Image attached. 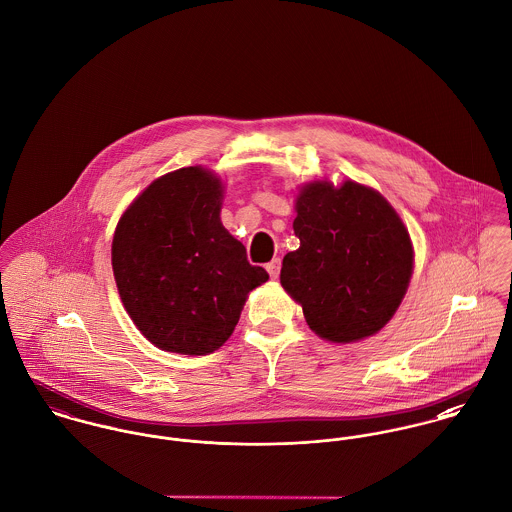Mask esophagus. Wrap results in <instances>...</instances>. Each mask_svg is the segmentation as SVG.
Here are the masks:
<instances>
[{
    "label": "esophagus",
    "instance_id": "esophagus-1",
    "mask_svg": "<svg viewBox=\"0 0 512 512\" xmlns=\"http://www.w3.org/2000/svg\"><path fill=\"white\" fill-rule=\"evenodd\" d=\"M280 268H282V262H280V258H274L268 266H266V270H268V274H270V278H278L280 276Z\"/></svg>",
    "mask_w": 512,
    "mask_h": 512
}]
</instances>
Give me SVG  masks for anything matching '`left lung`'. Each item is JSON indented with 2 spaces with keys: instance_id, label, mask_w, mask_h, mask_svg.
Instances as JSON below:
<instances>
[{
  "instance_id": "left-lung-1",
  "label": "left lung",
  "mask_w": 512,
  "mask_h": 512,
  "mask_svg": "<svg viewBox=\"0 0 512 512\" xmlns=\"http://www.w3.org/2000/svg\"><path fill=\"white\" fill-rule=\"evenodd\" d=\"M295 211L299 248L284 256L280 282L303 307L309 329L331 343L378 333L414 270L412 240L398 213L357 181H311Z\"/></svg>"
}]
</instances>
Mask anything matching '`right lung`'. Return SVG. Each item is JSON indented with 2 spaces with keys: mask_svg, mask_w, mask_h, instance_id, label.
Returning <instances> with one entry per match:
<instances>
[{
  "mask_svg": "<svg viewBox=\"0 0 512 512\" xmlns=\"http://www.w3.org/2000/svg\"><path fill=\"white\" fill-rule=\"evenodd\" d=\"M222 193L217 175L183 167L155 179L116 226L118 292L136 327L161 351H217L248 293L270 278L222 226Z\"/></svg>",
  "mask_w": 512,
  "mask_h": 512,
  "instance_id": "1",
  "label": "right lung"
}]
</instances>
